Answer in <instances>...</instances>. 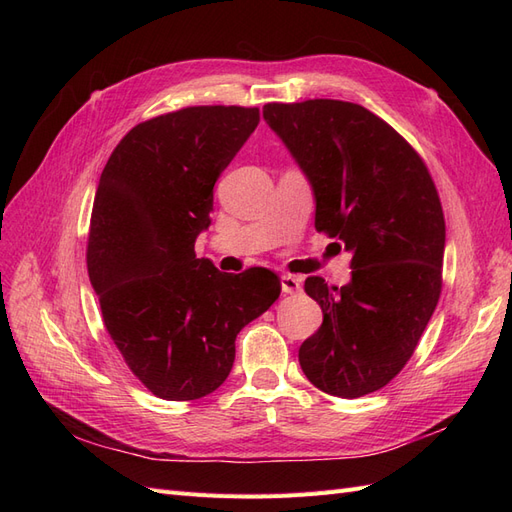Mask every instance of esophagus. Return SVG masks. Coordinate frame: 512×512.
Listing matches in <instances>:
<instances>
[{
	"label": "esophagus",
	"instance_id": "34e87169",
	"mask_svg": "<svg viewBox=\"0 0 512 512\" xmlns=\"http://www.w3.org/2000/svg\"><path fill=\"white\" fill-rule=\"evenodd\" d=\"M282 292L284 294H297L301 292V280L294 275H282Z\"/></svg>",
	"mask_w": 512,
	"mask_h": 512
}]
</instances>
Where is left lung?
Returning <instances> with one entry per match:
<instances>
[{
	"instance_id": "1",
	"label": "left lung",
	"mask_w": 512,
	"mask_h": 512,
	"mask_svg": "<svg viewBox=\"0 0 512 512\" xmlns=\"http://www.w3.org/2000/svg\"><path fill=\"white\" fill-rule=\"evenodd\" d=\"M262 117L312 185L316 230L352 254L350 284L305 280L322 324L299 348L303 374L335 397L374 393L404 369L440 299L436 185L406 138L361 104L271 102Z\"/></svg>"
}]
</instances>
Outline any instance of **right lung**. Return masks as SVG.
<instances>
[{
    "mask_svg": "<svg viewBox=\"0 0 512 512\" xmlns=\"http://www.w3.org/2000/svg\"><path fill=\"white\" fill-rule=\"evenodd\" d=\"M260 121L245 106H188L134 126L96 190L87 271L104 327L147 389L168 401L213 393L235 339L280 297L273 271L222 273L196 258L213 185Z\"/></svg>",
    "mask_w": 512,
    "mask_h": 512,
    "instance_id": "right-lung-1",
    "label": "right lung"
}]
</instances>
